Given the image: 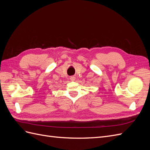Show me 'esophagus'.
<instances>
[{"label":"esophagus","mask_w":150,"mask_h":150,"mask_svg":"<svg viewBox=\"0 0 150 150\" xmlns=\"http://www.w3.org/2000/svg\"><path fill=\"white\" fill-rule=\"evenodd\" d=\"M75 79H76V78H75L74 76H71V77H70V79H71V81H74Z\"/></svg>","instance_id":"esophagus-1"}]
</instances>
